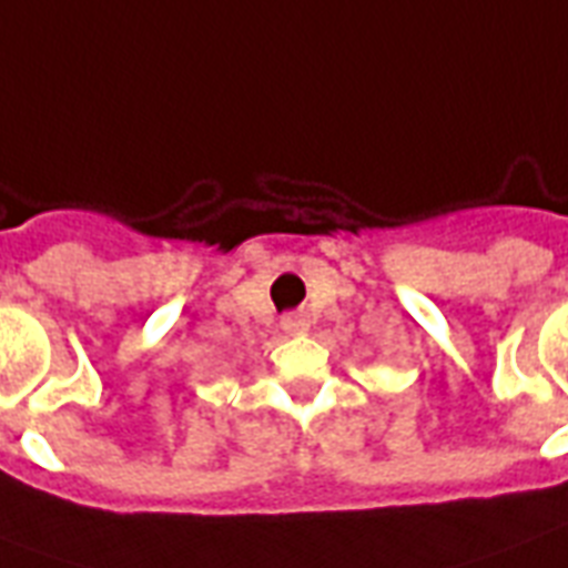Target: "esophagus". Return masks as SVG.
Here are the masks:
<instances>
[{"label":"esophagus","mask_w":568,"mask_h":568,"mask_svg":"<svg viewBox=\"0 0 568 568\" xmlns=\"http://www.w3.org/2000/svg\"><path fill=\"white\" fill-rule=\"evenodd\" d=\"M281 328L296 337V334H305V331H307V320L302 316V313H287V316L281 320Z\"/></svg>","instance_id":"1"}]
</instances>
